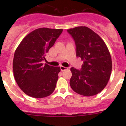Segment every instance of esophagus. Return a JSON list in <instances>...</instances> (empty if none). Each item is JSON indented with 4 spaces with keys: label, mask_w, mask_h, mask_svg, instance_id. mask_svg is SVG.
Instances as JSON below:
<instances>
[{
    "label": "esophagus",
    "mask_w": 126,
    "mask_h": 126,
    "mask_svg": "<svg viewBox=\"0 0 126 126\" xmlns=\"http://www.w3.org/2000/svg\"><path fill=\"white\" fill-rule=\"evenodd\" d=\"M60 69H61V71H62L66 70V69H68V68H66V67L63 66H60Z\"/></svg>",
    "instance_id": "1"
}]
</instances>
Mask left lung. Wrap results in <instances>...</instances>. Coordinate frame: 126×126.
Returning <instances> with one entry per match:
<instances>
[{
	"mask_svg": "<svg viewBox=\"0 0 126 126\" xmlns=\"http://www.w3.org/2000/svg\"><path fill=\"white\" fill-rule=\"evenodd\" d=\"M67 31L74 39L76 55L83 62L80 70L71 68V88L85 96L97 94L110 78L112 62L110 52L103 39L87 27H76Z\"/></svg>",
	"mask_w": 126,
	"mask_h": 126,
	"instance_id": "left-lung-1",
	"label": "left lung"
}]
</instances>
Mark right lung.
Listing matches in <instances>:
<instances>
[{
  "instance_id": "add662e5",
  "label": "right lung",
  "mask_w": 126,
  "mask_h": 126,
  "mask_svg": "<svg viewBox=\"0 0 126 126\" xmlns=\"http://www.w3.org/2000/svg\"><path fill=\"white\" fill-rule=\"evenodd\" d=\"M63 29L39 28L24 37L14 55V77L24 93L35 98H43L55 90L60 67L42 63Z\"/></svg>"
}]
</instances>
